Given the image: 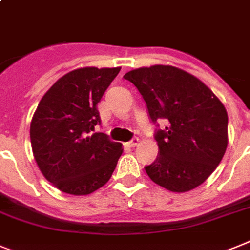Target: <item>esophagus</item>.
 Wrapping results in <instances>:
<instances>
[{
  "label": "esophagus",
  "instance_id": "esophagus-1",
  "mask_svg": "<svg viewBox=\"0 0 250 250\" xmlns=\"http://www.w3.org/2000/svg\"><path fill=\"white\" fill-rule=\"evenodd\" d=\"M136 145H139V139H137V137H133L131 141H128V143L125 144V146H128V147H135Z\"/></svg>",
  "mask_w": 250,
  "mask_h": 250
}]
</instances>
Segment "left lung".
I'll return each mask as SVG.
<instances>
[{"label": "left lung", "instance_id": "1", "mask_svg": "<svg viewBox=\"0 0 250 250\" xmlns=\"http://www.w3.org/2000/svg\"><path fill=\"white\" fill-rule=\"evenodd\" d=\"M146 103L157 128V159L145 171L169 191L185 192L209 177L227 147V111L196 77L169 65H154L125 73Z\"/></svg>", "mask_w": 250, "mask_h": 250}]
</instances>
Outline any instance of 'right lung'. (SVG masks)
I'll list each match as a JSON object with an SVG mask.
<instances>
[{"label":"right lung","mask_w":250,"mask_h":250,"mask_svg":"<svg viewBox=\"0 0 250 250\" xmlns=\"http://www.w3.org/2000/svg\"><path fill=\"white\" fill-rule=\"evenodd\" d=\"M121 68H81L44 93L30 123L34 159L47 181L62 192L87 195L114 172L122 144L103 132L97 104Z\"/></svg>","instance_id":"right-lung-1"}]
</instances>
